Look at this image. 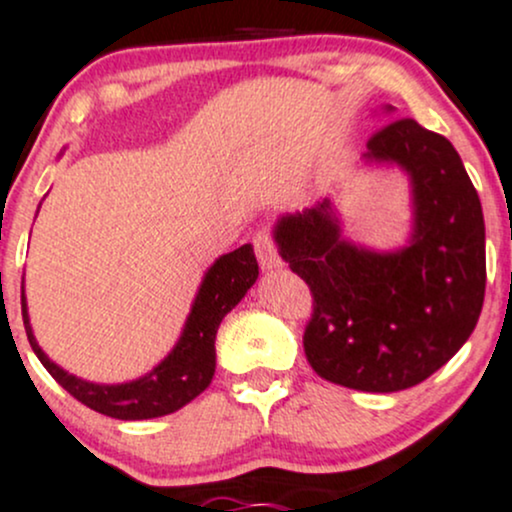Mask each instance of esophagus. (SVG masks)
I'll return each mask as SVG.
<instances>
[{
	"instance_id": "34e87169",
	"label": "esophagus",
	"mask_w": 512,
	"mask_h": 512,
	"mask_svg": "<svg viewBox=\"0 0 512 512\" xmlns=\"http://www.w3.org/2000/svg\"><path fill=\"white\" fill-rule=\"evenodd\" d=\"M254 251H256L258 263H261V268H266V271H273V268L283 266V258H280L278 246H275L273 234L268 232V229H258L254 234Z\"/></svg>"
}]
</instances>
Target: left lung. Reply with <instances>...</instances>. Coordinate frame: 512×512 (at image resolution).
Masks as SVG:
<instances>
[{
    "label": "left lung",
    "mask_w": 512,
    "mask_h": 512,
    "mask_svg": "<svg viewBox=\"0 0 512 512\" xmlns=\"http://www.w3.org/2000/svg\"><path fill=\"white\" fill-rule=\"evenodd\" d=\"M365 157L409 174V246L377 254L341 239L329 200L280 217L275 241L312 290L302 338L312 370L384 394L428 380L472 336L486 290V232L479 195L447 137L396 118L367 140Z\"/></svg>",
    "instance_id": "1"
}]
</instances>
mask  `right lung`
<instances>
[{
  "label": "right lung",
  "mask_w": 512,
  "mask_h": 512,
  "mask_svg": "<svg viewBox=\"0 0 512 512\" xmlns=\"http://www.w3.org/2000/svg\"><path fill=\"white\" fill-rule=\"evenodd\" d=\"M256 278L258 263L251 244L217 258L205 273L174 350L149 375L125 384H94L57 367L36 343L31 324H28L24 292H21V314H24L26 336L33 353L55 377V382L62 384L74 399L118 421H145V418H159L183 409L208 389L215 375V336L220 321L237 307Z\"/></svg>",
  "instance_id": "obj_1"
}]
</instances>
